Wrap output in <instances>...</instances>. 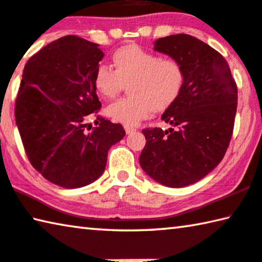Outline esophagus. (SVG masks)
Segmentation results:
<instances>
[{
  "label": "esophagus",
  "instance_id": "34e87169",
  "mask_svg": "<svg viewBox=\"0 0 262 262\" xmlns=\"http://www.w3.org/2000/svg\"><path fill=\"white\" fill-rule=\"evenodd\" d=\"M124 128H125V132H126L127 135H130V134H134V132H136V131H137L135 127H130V126H125V127H124Z\"/></svg>",
  "mask_w": 262,
  "mask_h": 262
}]
</instances>
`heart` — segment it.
Returning a JSON list of instances; mask_svg holds the SVG:
<instances>
[{
  "instance_id": "heart-1",
  "label": "heart",
  "mask_w": 262,
  "mask_h": 262,
  "mask_svg": "<svg viewBox=\"0 0 262 262\" xmlns=\"http://www.w3.org/2000/svg\"><path fill=\"white\" fill-rule=\"evenodd\" d=\"M115 70L98 64L94 71L95 90L104 99L118 96L128 84V96L106 107L115 122L134 126L152 112H163L182 95L185 69L172 56H160L136 43L120 47L112 54Z\"/></svg>"
}]
</instances>
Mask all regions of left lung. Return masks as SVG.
Segmentation results:
<instances>
[{
	"mask_svg": "<svg viewBox=\"0 0 262 262\" xmlns=\"http://www.w3.org/2000/svg\"><path fill=\"white\" fill-rule=\"evenodd\" d=\"M155 49L182 62L185 84L178 100L162 116L176 128H144L146 144L139 163L156 182L184 187L223 160L234 128L238 88L224 56L194 36L159 38Z\"/></svg>",
	"mask_w": 262,
	"mask_h": 262,
	"instance_id": "8db88e82",
	"label": "left lung"
}]
</instances>
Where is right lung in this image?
I'll use <instances>...</instances> for the list:
<instances>
[{
	"label": "right lung",
	"instance_id": "right-lung-1",
	"mask_svg": "<svg viewBox=\"0 0 262 262\" xmlns=\"http://www.w3.org/2000/svg\"><path fill=\"white\" fill-rule=\"evenodd\" d=\"M98 44L68 35L29 58L16 96L15 117L28 159L52 184L77 188L105 170L107 151L125 136L120 124L97 116L85 132V118L100 110L92 83L103 58Z\"/></svg>",
	"mask_w": 262,
	"mask_h": 262
}]
</instances>
